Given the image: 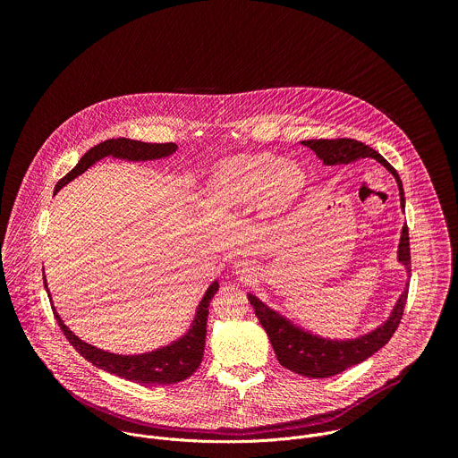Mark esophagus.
Returning <instances> with one entry per match:
<instances>
[{"label": "esophagus", "mask_w": 458, "mask_h": 458, "mask_svg": "<svg viewBox=\"0 0 458 458\" xmlns=\"http://www.w3.org/2000/svg\"><path fill=\"white\" fill-rule=\"evenodd\" d=\"M237 267H242V265H237Z\"/></svg>", "instance_id": "esophagus-1"}]
</instances>
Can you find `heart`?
<instances>
[{
	"label": "heart",
	"instance_id": "1",
	"mask_svg": "<svg viewBox=\"0 0 458 458\" xmlns=\"http://www.w3.org/2000/svg\"><path fill=\"white\" fill-rule=\"evenodd\" d=\"M304 184L302 170L279 161L274 154L257 152L225 159L210 179L214 198L225 207L259 201L270 212L284 208Z\"/></svg>",
	"mask_w": 458,
	"mask_h": 458
}]
</instances>
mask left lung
<instances>
[{
  "instance_id": "8db88e82",
  "label": "left lung",
  "mask_w": 458,
  "mask_h": 458,
  "mask_svg": "<svg viewBox=\"0 0 458 458\" xmlns=\"http://www.w3.org/2000/svg\"><path fill=\"white\" fill-rule=\"evenodd\" d=\"M302 145L310 147L318 159L324 161V165H348L352 161H357L360 157H373L380 165H384L394 177L397 179L399 191H401V207L404 210L406 199L403 181L397 174V170L391 166L378 152L369 148L368 145L350 140V138H337V140H310L302 141ZM399 260L411 272V253H410V233L408 226H403L401 233V244H399ZM408 299V288L399 297L394 311H391L389 318L378 326L368 335H362L359 339L352 341H330L322 339L311 334H306L293 326L290 320L270 310L265 302H260L255 295H248L250 304L253 306V311L257 318L263 324L265 332L268 334V339L274 346V352L277 355V360L304 377L311 378H324L334 377L341 371H344L350 366L360 364L368 357H371L375 352H378L399 328L404 308Z\"/></svg>"
}]
</instances>
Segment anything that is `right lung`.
Returning <instances> with one entry per match:
<instances>
[{"label": "right lung", "instance_id": "right-lung-1", "mask_svg": "<svg viewBox=\"0 0 458 458\" xmlns=\"http://www.w3.org/2000/svg\"><path fill=\"white\" fill-rule=\"evenodd\" d=\"M175 150H177L175 143H143V141L126 140V138L106 140V141L92 147L67 175L57 181L54 193L59 191L67 182H71L74 177L81 175L96 161H99L106 156L128 159V161H148V159L166 157V156L174 154ZM43 283L47 288L45 276H43ZM217 290H219L217 283H214L207 290L203 301L199 302L198 313H195V318L191 322V328L182 339L175 341L170 346L159 348L150 353H141V355H115V353H108V352L98 350L96 346L83 343L78 335H74L67 328V326H64L61 317L55 313V308L52 306V302H50V306H52L54 317L59 324L61 332L64 334V337L69 339V343L76 348V352L81 357H85L89 362H92L94 366H98L108 373L123 377L126 380H132V382H138L143 386H161V384L181 382L199 368V364L203 360V352H205L208 306ZM47 293H48V288H47Z\"/></svg>", "mask_w": 458, "mask_h": 458}]
</instances>
